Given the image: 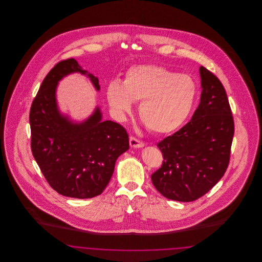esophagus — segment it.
Here are the masks:
<instances>
[{"mask_svg": "<svg viewBox=\"0 0 262 262\" xmlns=\"http://www.w3.org/2000/svg\"><path fill=\"white\" fill-rule=\"evenodd\" d=\"M129 144L133 148H142L144 146V143L142 141L134 137H129Z\"/></svg>", "mask_w": 262, "mask_h": 262, "instance_id": "esophagus-1", "label": "esophagus"}]
</instances>
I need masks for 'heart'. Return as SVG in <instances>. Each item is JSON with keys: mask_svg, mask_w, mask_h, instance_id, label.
Listing matches in <instances>:
<instances>
[{"mask_svg": "<svg viewBox=\"0 0 262 262\" xmlns=\"http://www.w3.org/2000/svg\"><path fill=\"white\" fill-rule=\"evenodd\" d=\"M199 88L187 75H180L161 66L132 67L123 83L111 81L106 90L108 103L120 120L140 102L138 113L147 128L156 134H169L187 121L198 99Z\"/></svg>", "mask_w": 262, "mask_h": 262, "instance_id": "b5f03b06", "label": "heart"}]
</instances>
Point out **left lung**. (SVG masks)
<instances>
[{
	"mask_svg": "<svg viewBox=\"0 0 262 262\" xmlns=\"http://www.w3.org/2000/svg\"><path fill=\"white\" fill-rule=\"evenodd\" d=\"M201 95L191 120L157 146L162 166L152 184L168 200L189 202L204 195L224 176L230 160L234 120L221 81L200 68Z\"/></svg>",
	"mask_w": 262,
	"mask_h": 262,
	"instance_id": "1",
	"label": "left lung"
}]
</instances>
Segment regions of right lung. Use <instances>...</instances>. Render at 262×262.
Segmentation results:
<instances>
[{
	"label": "right lung",
	"instance_id": "obj_1",
	"mask_svg": "<svg viewBox=\"0 0 262 262\" xmlns=\"http://www.w3.org/2000/svg\"><path fill=\"white\" fill-rule=\"evenodd\" d=\"M75 73L86 75L99 91L98 77L75 59L58 62L32 102L29 123L32 154L49 185L63 196L83 200L103 192L129 141L124 126L103 121L98 106L81 122L60 111L56 94L59 81Z\"/></svg>",
	"mask_w": 262,
	"mask_h": 262
}]
</instances>
